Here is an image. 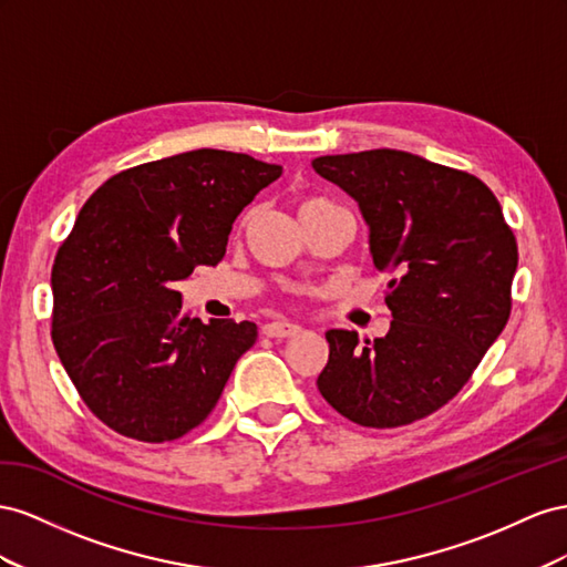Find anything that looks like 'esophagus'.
Masks as SVG:
<instances>
[{"label":"esophagus","mask_w":567,"mask_h":567,"mask_svg":"<svg viewBox=\"0 0 567 567\" xmlns=\"http://www.w3.org/2000/svg\"><path fill=\"white\" fill-rule=\"evenodd\" d=\"M299 332H301V328L297 326V322H289V320H275V322H266L264 326L266 337L282 339V337H295Z\"/></svg>","instance_id":"obj_1"}]
</instances>
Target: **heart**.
Masks as SVG:
<instances>
[{"mask_svg":"<svg viewBox=\"0 0 567 567\" xmlns=\"http://www.w3.org/2000/svg\"><path fill=\"white\" fill-rule=\"evenodd\" d=\"M326 204H330V202L320 199V197H306V199L299 202V216L311 214V212H316V208H322Z\"/></svg>","mask_w":567,"mask_h":567,"instance_id":"obj_1","label":"heart"}]
</instances>
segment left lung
<instances>
[{
	"mask_svg": "<svg viewBox=\"0 0 567 567\" xmlns=\"http://www.w3.org/2000/svg\"><path fill=\"white\" fill-rule=\"evenodd\" d=\"M313 168L359 202L378 270L392 275V328L359 344L330 330L318 390L363 427H401L440 411L506 328L517 241L480 177L409 152L320 156Z\"/></svg>",
	"mask_w": 567,
	"mask_h": 567,
	"instance_id": "8db88e82",
	"label": "left lung"
}]
</instances>
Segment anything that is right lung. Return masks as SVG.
Segmentation results:
<instances>
[{
	"mask_svg": "<svg viewBox=\"0 0 567 567\" xmlns=\"http://www.w3.org/2000/svg\"><path fill=\"white\" fill-rule=\"evenodd\" d=\"M280 166L194 150L96 189L52 268V342L85 406L137 442H173L214 411L256 326L181 316L177 282L216 266L235 218Z\"/></svg>",
	"mask_w": 567,
	"mask_h": 567,
	"instance_id": "1",
	"label": "right lung"
}]
</instances>
